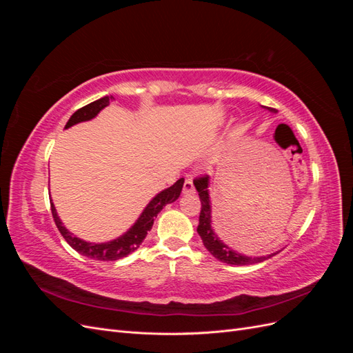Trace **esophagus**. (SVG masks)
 Segmentation results:
<instances>
[{"mask_svg":"<svg viewBox=\"0 0 353 353\" xmlns=\"http://www.w3.org/2000/svg\"><path fill=\"white\" fill-rule=\"evenodd\" d=\"M183 193H184V194H193V193H196V187H194V183H193V178H191V176H188V178L184 181Z\"/></svg>","mask_w":353,"mask_h":353,"instance_id":"obj_1","label":"esophagus"}]
</instances>
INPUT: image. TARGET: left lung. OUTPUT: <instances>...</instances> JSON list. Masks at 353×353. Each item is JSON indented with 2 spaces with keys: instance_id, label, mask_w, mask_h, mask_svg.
Returning <instances> with one entry per match:
<instances>
[{
  "instance_id": "1",
  "label": "left lung",
  "mask_w": 353,
  "mask_h": 353,
  "mask_svg": "<svg viewBox=\"0 0 353 353\" xmlns=\"http://www.w3.org/2000/svg\"><path fill=\"white\" fill-rule=\"evenodd\" d=\"M270 112L275 113V109L266 108ZM194 185L196 190L199 191V197L201 201V210H200V218H199V227L197 232L199 236L203 240V244L205 248L215 256V258L223 263H230V265H252V263H259L266 259H270L271 256L276 254H268V256H245L241 253H237L236 250H232L228 248L227 244H223L218 236L212 228V208H210V197H209V176H200L194 179Z\"/></svg>"
}]
</instances>
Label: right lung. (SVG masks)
Listing matches in <instances>:
<instances>
[{"label": "right lung", "mask_w": 353, "mask_h": 353, "mask_svg": "<svg viewBox=\"0 0 353 353\" xmlns=\"http://www.w3.org/2000/svg\"><path fill=\"white\" fill-rule=\"evenodd\" d=\"M112 100H113V97H103L100 100H95L87 105H83V108H81L79 110H77L70 116V119L68 121L65 130H68V128L77 125L79 122L91 121L92 117H95L100 113V110H103L105 108V105H109V103ZM183 185H184V178H181L174 185H170L169 188L160 191V193L150 203H148L140 215V218L137 219V222L123 234V236L117 237L112 241H108V243H87L78 237L72 236V232H69L66 230V227H63V223L56 212V208H54V205H52V201L50 200L51 213H52V218H54V222H56L60 234L65 237V240L69 243L72 249H74L78 253L87 256V258H91L94 261H104V262L117 261V259L125 258V256H128V254H131L132 252H135L138 248H140L143 240L147 236V232L152 230L154 218L159 215V212L162 210L168 205V203H172L179 197L181 191H183Z\"/></svg>", "instance_id": "right-lung-1"}]
</instances>
